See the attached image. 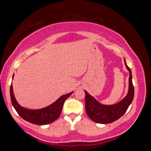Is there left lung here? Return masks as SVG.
<instances>
[{
	"mask_svg": "<svg viewBox=\"0 0 151 151\" xmlns=\"http://www.w3.org/2000/svg\"><path fill=\"white\" fill-rule=\"evenodd\" d=\"M125 62V60H124ZM127 68L129 72L128 94L117 104L104 105L100 104L96 100L85 91V108L86 114L90 119L96 123L109 124L117 120L126 112L134 99V88L132 83V75L130 68L125 62Z\"/></svg>",
	"mask_w": 151,
	"mask_h": 151,
	"instance_id": "8db88e82",
	"label": "left lung"
}]
</instances>
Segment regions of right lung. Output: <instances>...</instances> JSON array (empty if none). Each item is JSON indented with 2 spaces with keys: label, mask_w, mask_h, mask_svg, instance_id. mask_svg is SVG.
Here are the masks:
<instances>
[{
  "label": "right lung",
  "mask_w": 151,
  "mask_h": 151,
  "mask_svg": "<svg viewBox=\"0 0 151 151\" xmlns=\"http://www.w3.org/2000/svg\"><path fill=\"white\" fill-rule=\"evenodd\" d=\"M10 92L12 104L18 115L24 120L37 125L48 124L55 121L60 115L65 100L72 93V92H71L62 96L55 103L46 108L39 109V110H29L22 108L17 103L13 93L12 83L10 85Z\"/></svg>",
  "instance_id": "1"
}]
</instances>
